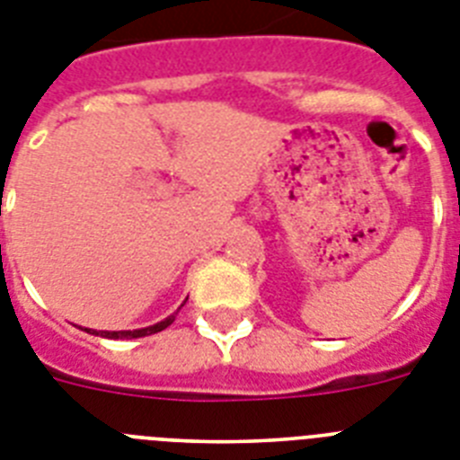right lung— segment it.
I'll return each instance as SVG.
<instances>
[{"label":"right lung","mask_w":460,"mask_h":460,"mask_svg":"<svg viewBox=\"0 0 460 460\" xmlns=\"http://www.w3.org/2000/svg\"><path fill=\"white\" fill-rule=\"evenodd\" d=\"M172 320H175V314L168 315L165 320L156 323V325H149V327H142V330H123V332H95V330H88L91 334H100V337H107V339H140V337H149V334H156V332L165 330L168 325H172Z\"/></svg>","instance_id":"add662e5"}]
</instances>
